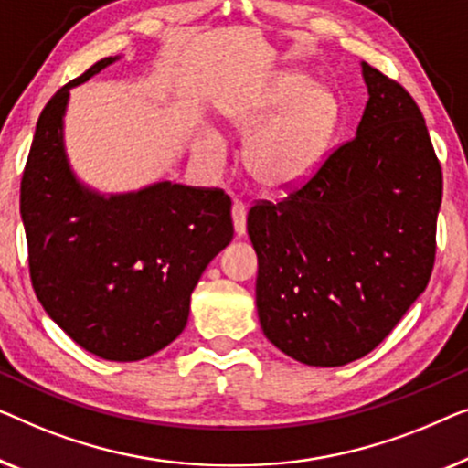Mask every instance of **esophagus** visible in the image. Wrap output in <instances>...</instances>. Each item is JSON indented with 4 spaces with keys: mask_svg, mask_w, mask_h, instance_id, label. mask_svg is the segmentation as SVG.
<instances>
[{
    "mask_svg": "<svg viewBox=\"0 0 468 468\" xmlns=\"http://www.w3.org/2000/svg\"><path fill=\"white\" fill-rule=\"evenodd\" d=\"M231 216H233L235 235L237 237H243V235H246V207H243V203H239V201L233 203Z\"/></svg>",
    "mask_w": 468,
    "mask_h": 468,
    "instance_id": "obj_1",
    "label": "esophagus"
}]
</instances>
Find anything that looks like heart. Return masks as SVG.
Listing matches in <instances>:
<instances>
[{
    "instance_id": "obj_1",
    "label": "heart",
    "mask_w": 468,
    "mask_h": 468,
    "mask_svg": "<svg viewBox=\"0 0 468 468\" xmlns=\"http://www.w3.org/2000/svg\"><path fill=\"white\" fill-rule=\"evenodd\" d=\"M312 82L305 71H275L220 112L222 122L235 133H253L243 148V167L262 193L286 195L305 184L331 142L339 101L331 89ZM220 144V135L207 129L195 142V150L203 159L216 161Z\"/></svg>"
}]
</instances>
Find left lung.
<instances>
[{"instance_id":"8db88e82","label":"left lung","mask_w":468,"mask_h":468,"mask_svg":"<svg viewBox=\"0 0 468 468\" xmlns=\"http://www.w3.org/2000/svg\"><path fill=\"white\" fill-rule=\"evenodd\" d=\"M360 69L368 101L354 140L297 193L248 214L262 333L309 367L378 347L434 262L443 176L424 116L400 84Z\"/></svg>"}]
</instances>
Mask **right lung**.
I'll return each instance as SVG.
<instances>
[{
	"instance_id": "obj_1",
	"label": "right lung",
	"mask_w": 468,
	"mask_h": 468,
	"mask_svg": "<svg viewBox=\"0 0 468 468\" xmlns=\"http://www.w3.org/2000/svg\"><path fill=\"white\" fill-rule=\"evenodd\" d=\"M121 57H105L52 95L21 182L31 282L46 314L84 350L135 363L184 331L201 273L233 239L222 190L159 180L100 193L65 148L69 90Z\"/></svg>"
}]
</instances>
